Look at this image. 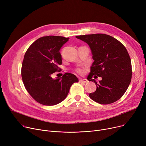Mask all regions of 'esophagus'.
<instances>
[{
  "mask_svg": "<svg viewBox=\"0 0 146 146\" xmlns=\"http://www.w3.org/2000/svg\"><path fill=\"white\" fill-rule=\"evenodd\" d=\"M79 82L80 83H86L88 82V80L87 79H80L79 80Z\"/></svg>",
  "mask_w": 146,
  "mask_h": 146,
  "instance_id": "34e87169",
  "label": "esophagus"
}]
</instances>
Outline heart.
Listing matches in <instances>:
<instances>
[{
  "label": "heart",
  "instance_id": "1",
  "mask_svg": "<svg viewBox=\"0 0 146 146\" xmlns=\"http://www.w3.org/2000/svg\"><path fill=\"white\" fill-rule=\"evenodd\" d=\"M76 72H77L78 73H79V74H82V73H83V71L82 70L81 68H78V69H76Z\"/></svg>",
  "mask_w": 146,
  "mask_h": 146
}]
</instances>
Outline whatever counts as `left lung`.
I'll use <instances>...</instances> for the list:
<instances>
[{
	"label": "left lung",
	"instance_id": "obj_1",
	"mask_svg": "<svg viewBox=\"0 0 146 146\" xmlns=\"http://www.w3.org/2000/svg\"><path fill=\"white\" fill-rule=\"evenodd\" d=\"M87 43L94 60L88 77L94 82L96 90L89 94L93 101L106 105L116 102L125 94L131 80V58L124 45L115 38L104 34L76 36ZM102 80L98 84L92 79Z\"/></svg>",
	"mask_w": 146,
	"mask_h": 146
}]
</instances>
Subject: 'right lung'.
Masks as SVG:
<instances>
[{
  "instance_id": "add662e5",
  "label": "right lung",
  "mask_w": 146,
  "mask_h": 146,
  "mask_svg": "<svg viewBox=\"0 0 146 146\" xmlns=\"http://www.w3.org/2000/svg\"><path fill=\"white\" fill-rule=\"evenodd\" d=\"M68 38L47 36L38 38L26 51L21 75L24 85L35 100L42 105H55L67 97L71 86L79 80L72 73L54 79L51 74L58 70L62 60L61 47Z\"/></svg>"
}]
</instances>
